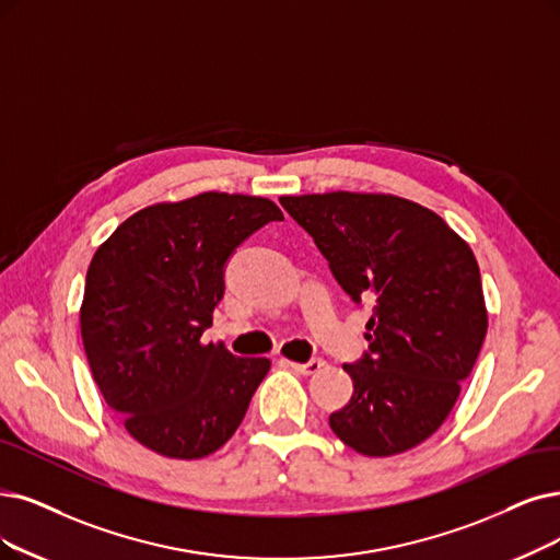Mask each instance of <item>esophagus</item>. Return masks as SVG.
<instances>
[{
    "label": "esophagus",
    "instance_id": "esophagus-1",
    "mask_svg": "<svg viewBox=\"0 0 560 560\" xmlns=\"http://www.w3.org/2000/svg\"><path fill=\"white\" fill-rule=\"evenodd\" d=\"M287 365L292 368L294 372H299V374H317L322 368H324V361H319V358H312V361H307V363H294V361H287Z\"/></svg>",
    "mask_w": 560,
    "mask_h": 560
}]
</instances>
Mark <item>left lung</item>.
Instances as JSON below:
<instances>
[{"label": "left lung", "mask_w": 560, "mask_h": 560, "mask_svg": "<svg viewBox=\"0 0 560 560\" xmlns=\"http://www.w3.org/2000/svg\"><path fill=\"white\" fill-rule=\"evenodd\" d=\"M345 292L374 303L368 353L330 430L355 453L390 457L430 439L453 411L487 335L480 268L445 220L388 192L284 195Z\"/></svg>", "instance_id": "1"}]
</instances>
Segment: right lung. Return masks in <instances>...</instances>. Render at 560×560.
Listing matches in <instances>:
<instances>
[{"label":"right lung","mask_w":560,"mask_h":560,"mask_svg":"<svg viewBox=\"0 0 560 560\" xmlns=\"http://www.w3.org/2000/svg\"><path fill=\"white\" fill-rule=\"evenodd\" d=\"M266 197L199 192L126 218L89 264L80 332L94 382L126 432L170 459L225 445L271 370L202 342L225 292V261L266 222Z\"/></svg>","instance_id":"1"}]
</instances>
